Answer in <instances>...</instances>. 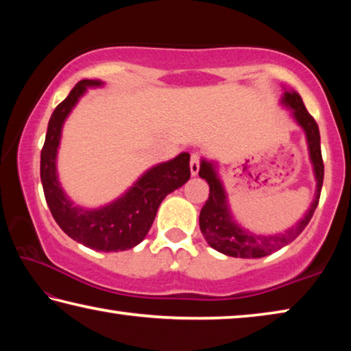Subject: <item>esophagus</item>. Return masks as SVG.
Segmentation results:
<instances>
[{"label": "esophagus", "mask_w": 351, "mask_h": 351, "mask_svg": "<svg viewBox=\"0 0 351 351\" xmlns=\"http://www.w3.org/2000/svg\"><path fill=\"white\" fill-rule=\"evenodd\" d=\"M199 171V154L192 153V158H190V173L192 176H197Z\"/></svg>", "instance_id": "1"}]
</instances>
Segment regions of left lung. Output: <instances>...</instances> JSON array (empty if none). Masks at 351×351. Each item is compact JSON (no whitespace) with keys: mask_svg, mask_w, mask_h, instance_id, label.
<instances>
[{"mask_svg":"<svg viewBox=\"0 0 351 351\" xmlns=\"http://www.w3.org/2000/svg\"><path fill=\"white\" fill-rule=\"evenodd\" d=\"M282 105L293 110L294 121L305 132L310 161L313 164L314 178H316V197H314L311 207L304 218L299 219L295 226L287 229L285 232L274 235L249 232L235 223L232 213L229 210L228 195H226L223 182L217 173V165L206 161V159H201L199 176L209 184V199L206 201L199 212V229L210 247L224 255H229V257L261 258L289 245L306 228L319 204L320 190H322L324 182V161L322 152H320L319 127L314 117L306 111L302 97L295 91H285Z\"/></svg>","mask_w":351,"mask_h":351,"instance_id":"1","label":"left lung"}]
</instances>
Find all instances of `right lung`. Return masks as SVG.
Listing matches in <instances>:
<instances>
[{
    "label": "right lung",
    "mask_w": 351,
    "mask_h": 351,
    "mask_svg": "<svg viewBox=\"0 0 351 351\" xmlns=\"http://www.w3.org/2000/svg\"><path fill=\"white\" fill-rule=\"evenodd\" d=\"M100 80H80L69 96L57 105L47 123L41 148L40 176L46 203L62 230L94 251H127L145 239L162 199L190 178V154L181 153L167 162L148 169L122 197L99 209L75 206L64 193L57 176V152L63 123L88 88L102 86Z\"/></svg>",
    "instance_id": "1"
}]
</instances>
